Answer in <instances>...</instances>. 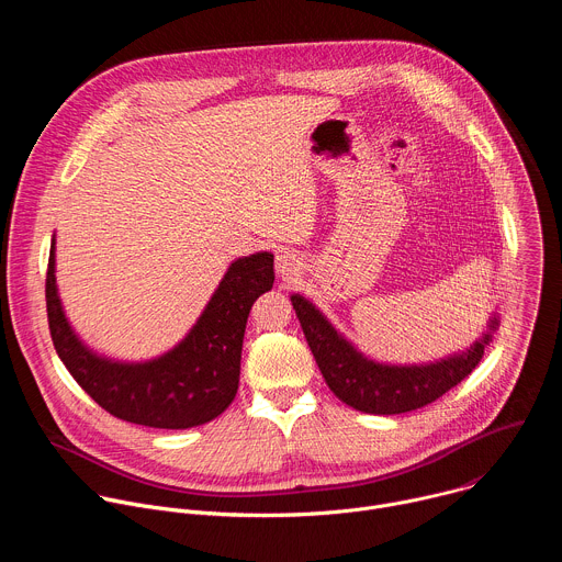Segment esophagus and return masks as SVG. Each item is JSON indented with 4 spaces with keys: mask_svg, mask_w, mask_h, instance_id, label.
<instances>
[{
    "mask_svg": "<svg viewBox=\"0 0 562 562\" xmlns=\"http://www.w3.org/2000/svg\"><path fill=\"white\" fill-rule=\"evenodd\" d=\"M300 269H302V258L295 251H289V249L278 251V256H276V271H278V276L284 282L295 280L300 276Z\"/></svg>",
    "mask_w": 562,
    "mask_h": 562,
    "instance_id": "esophagus-1",
    "label": "esophagus"
}]
</instances>
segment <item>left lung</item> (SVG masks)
Segmentation results:
<instances>
[{"label": "left lung", "instance_id": "obj_1", "mask_svg": "<svg viewBox=\"0 0 562 562\" xmlns=\"http://www.w3.org/2000/svg\"><path fill=\"white\" fill-rule=\"evenodd\" d=\"M291 304L329 389L345 405L375 416L407 414L434 403L475 369L501 325L494 313L483 338L464 351L425 364H389L364 356L304 295L293 293Z\"/></svg>", "mask_w": 562, "mask_h": 562}]
</instances>
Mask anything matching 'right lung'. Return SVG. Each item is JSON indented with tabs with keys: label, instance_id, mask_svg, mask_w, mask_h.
Wrapping results in <instances>:
<instances>
[{
	"label": "right lung",
	"instance_id": "add662e5",
	"mask_svg": "<svg viewBox=\"0 0 562 562\" xmlns=\"http://www.w3.org/2000/svg\"><path fill=\"white\" fill-rule=\"evenodd\" d=\"M273 254L258 251L228 265L189 334L167 353L122 362L89 349L64 313L55 278V235L46 273V311L55 351L95 403L120 420L189 429L217 418L237 393L247 317L271 291Z\"/></svg>",
	"mask_w": 562,
	"mask_h": 562
}]
</instances>
